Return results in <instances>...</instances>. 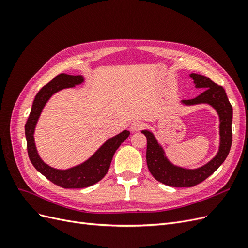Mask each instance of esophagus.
Returning <instances> with one entry per match:
<instances>
[{
    "label": "esophagus",
    "instance_id": "esophagus-1",
    "mask_svg": "<svg viewBox=\"0 0 248 248\" xmlns=\"http://www.w3.org/2000/svg\"><path fill=\"white\" fill-rule=\"evenodd\" d=\"M144 126H145V124L142 123L141 121H134V122H132V124L130 125V130L133 131V132H134V131H139V130L144 128Z\"/></svg>",
    "mask_w": 248,
    "mask_h": 248
}]
</instances>
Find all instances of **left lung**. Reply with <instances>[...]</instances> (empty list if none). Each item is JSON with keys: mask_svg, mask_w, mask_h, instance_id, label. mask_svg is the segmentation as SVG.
Returning <instances> with one entry per match:
<instances>
[{"mask_svg": "<svg viewBox=\"0 0 248 248\" xmlns=\"http://www.w3.org/2000/svg\"><path fill=\"white\" fill-rule=\"evenodd\" d=\"M196 88H200L202 92L196 98L182 100L186 106L207 103L213 107L219 116V150L214 158L205 166L196 170H187L176 167L170 163L164 155L162 147L158 144L152 132L142 130L147 138L146 159L148 169L152 176L163 184L171 187H192L206 180L218 169L226 160L232 146V108L228 99L226 91L221 86L216 85L209 78L201 74L191 73Z\"/></svg>", "mask_w": 248, "mask_h": 248, "instance_id": "8db88e82", "label": "left lung"}]
</instances>
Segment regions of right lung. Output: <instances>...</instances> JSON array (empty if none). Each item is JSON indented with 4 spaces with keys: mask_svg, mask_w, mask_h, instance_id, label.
<instances>
[{
    "mask_svg": "<svg viewBox=\"0 0 248 248\" xmlns=\"http://www.w3.org/2000/svg\"><path fill=\"white\" fill-rule=\"evenodd\" d=\"M82 81H84V78L81 76H69L65 73L57 76L37 93L31 112H30L28 121L25 125L27 149L30 160L35 169L40 171L43 176H46L49 181L60 187H63V188H85V187L99 182L107 175L116 150L130 134V132L127 130L117 134L116 137L104 142L95 154L84 163L68 170L54 169L41 160L35 146L34 130L44 106L51 95H54L60 90L72 88L76 85L81 84Z\"/></svg>",
    "mask_w": 248,
    "mask_h": 248,
    "instance_id": "obj_1",
    "label": "right lung"
}]
</instances>
